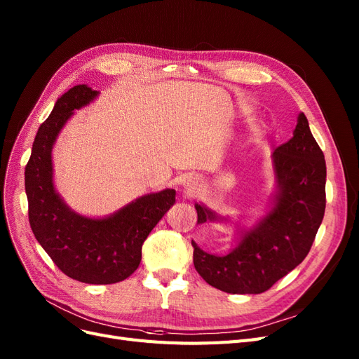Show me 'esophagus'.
<instances>
[{
    "mask_svg": "<svg viewBox=\"0 0 359 359\" xmlns=\"http://www.w3.org/2000/svg\"><path fill=\"white\" fill-rule=\"evenodd\" d=\"M197 187H199V184H197L196 178L187 180V191H189V193H194V191L197 190Z\"/></svg>",
    "mask_w": 359,
    "mask_h": 359,
    "instance_id": "1",
    "label": "esophagus"
}]
</instances>
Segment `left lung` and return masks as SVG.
<instances>
[{"label":"left lung","instance_id":"left-lung-1","mask_svg":"<svg viewBox=\"0 0 359 359\" xmlns=\"http://www.w3.org/2000/svg\"><path fill=\"white\" fill-rule=\"evenodd\" d=\"M278 193L271 211L227 255L193 245L194 267L209 285L230 294H259L297 267L312 248L325 212L324 153L300 113L294 137L273 153ZM197 224L215 214L196 205Z\"/></svg>","mask_w":359,"mask_h":359}]
</instances>
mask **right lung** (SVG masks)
<instances>
[{"mask_svg":"<svg viewBox=\"0 0 359 359\" xmlns=\"http://www.w3.org/2000/svg\"><path fill=\"white\" fill-rule=\"evenodd\" d=\"M97 96L86 84L62 95L40 126L25 168L28 217L34 236L60 271L84 283H116L141 263L142 243L175 203V190L140 197L108 218H86L62 202L52 180V147L74 109Z\"/></svg>","mask_w":359,"mask_h":359,"instance_id":"add662e5","label":"right lung"}]
</instances>
